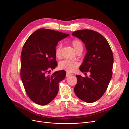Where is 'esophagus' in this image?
Returning <instances> with one entry per match:
<instances>
[{
	"label": "esophagus",
	"mask_w": 129,
	"mask_h": 129,
	"mask_svg": "<svg viewBox=\"0 0 129 129\" xmlns=\"http://www.w3.org/2000/svg\"><path fill=\"white\" fill-rule=\"evenodd\" d=\"M71 75V73H68V72H67V73H66V77H68L70 76Z\"/></svg>",
	"instance_id": "esophagus-1"
}]
</instances>
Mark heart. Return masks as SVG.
<instances>
[{
	"label": "heart",
	"instance_id": "b5f03b06",
	"mask_svg": "<svg viewBox=\"0 0 129 129\" xmlns=\"http://www.w3.org/2000/svg\"><path fill=\"white\" fill-rule=\"evenodd\" d=\"M71 45L74 48L77 53L82 52L83 48L82 43L80 40L75 39L71 42ZM55 54L57 58H59L62 54V45L59 44L55 50ZM78 66V63L76 62H73L68 60H64L61 62L59 64V67L61 69H65L68 72H72L74 71Z\"/></svg>",
	"mask_w": 129,
	"mask_h": 129
}]
</instances>
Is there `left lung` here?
<instances>
[{
	"mask_svg": "<svg viewBox=\"0 0 129 129\" xmlns=\"http://www.w3.org/2000/svg\"><path fill=\"white\" fill-rule=\"evenodd\" d=\"M72 35L84 44L87 53L80 67L82 72H90L89 77L76 75V95L86 103H93L105 93L112 76L113 56L108 41L100 33L90 29L73 32Z\"/></svg>",
	"mask_w": 129,
	"mask_h": 129,
	"instance_id": "8db88e82",
	"label": "left lung"
}]
</instances>
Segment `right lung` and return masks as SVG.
<instances>
[{
    "label": "right lung",
    "instance_id": "1",
    "mask_svg": "<svg viewBox=\"0 0 129 129\" xmlns=\"http://www.w3.org/2000/svg\"><path fill=\"white\" fill-rule=\"evenodd\" d=\"M57 30L40 28L26 41L21 54V79L26 92L34 103L44 106L57 96L59 83L66 71L47 73L57 66L55 50L58 42L69 36Z\"/></svg>",
    "mask_w": 129,
    "mask_h": 129
}]
</instances>
